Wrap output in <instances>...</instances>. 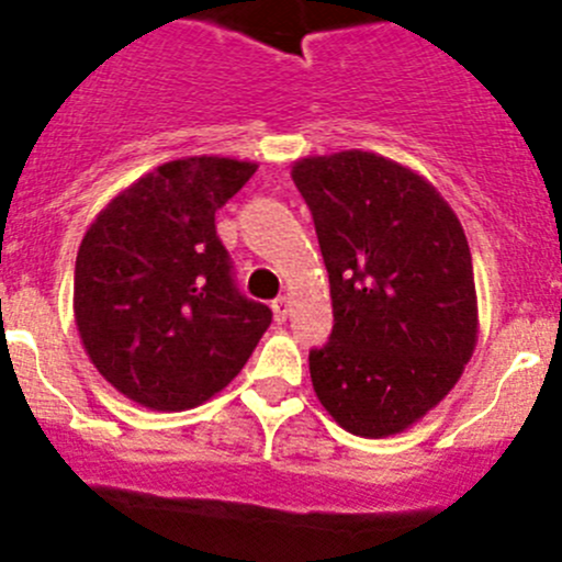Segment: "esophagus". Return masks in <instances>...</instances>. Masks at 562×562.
Returning <instances> with one entry per match:
<instances>
[{
    "instance_id": "obj_1",
    "label": "esophagus",
    "mask_w": 562,
    "mask_h": 562,
    "mask_svg": "<svg viewBox=\"0 0 562 562\" xmlns=\"http://www.w3.org/2000/svg\"><path fill=\"white\" fill-rule=\"evenodd\" d=\"M271 311H274L277 322H285V318L291 316V299H288V296L274 299V302H271Z\"/></svg>"
}]
</instances>
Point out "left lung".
I'll use <instances>...</instances> for the list:
<instances>
[{"label":"left lung","mask_w":562,"mask_h":562,"mask_svg":"<svg viewBox=\"0 0 562 562\" xmlns=\"http://www.w3.org/2000/svg\"><path fill=\"white\" fill-rule=\"evenodd\" d=\"M291 177L316 224L333 335L311 352L324 411L360 438L422 422L474 355V266L438 188L374 151L302 157Z\"/></svg>","instance_id":"obj_1"}]
</instances>
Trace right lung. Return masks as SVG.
I'll return each instance as SVG.
<instances>
[{
    "mask_svg": "<svg viewBox=\"0 0 562 562\" xmlns=\"http://www.w3.org/2000/svg\"><path fill=\"white\" fill-rule=\"evenodd\" d=\"M257 162L196 155L115 193L82 235L75 322L88 358L146 411L180 413L238 376L271 311L240 296L216 210Z\"/></svg>",
    "mask_w": 562,
    "mask_h": 562,
    "instance_id": "add662e5",
    "label": "right lung"
}]
</instances>
